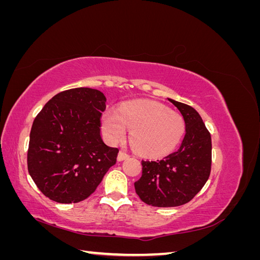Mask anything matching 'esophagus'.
<instances>
[{
  "instance_id": "34e87169",
  "label": "esophagus",
  "mask_w": 260,
  "mask_h": 260,
  "mask_svg": "<svg viewBox=\"0 0 260 260\" xmlns=\"http://www.w3.org/2000/svg\"><path fill=\"white\" fill-rule=\"evenodd\" d=\"M128 157H129V154H128V153H125L124 151H120L119 154H118L117 159L119 160V161H122V160H124V159H127Z\"/></svg>"
}]
</instances>
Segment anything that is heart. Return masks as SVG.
<instances>
[{"label":"heart","instance_id":"1","mask_svg":"<svg viewBox=\"0 0 260 260\" xmlns=\"http://www.w3.org/2000/svg\"><path fill=\"white\" fill-rule=\"evenodd\" d=\"M130 129L131 145L140 154L158 157L171 152L185 132V121L178 113L154 101L139 100L108 109L103 115V130L112 142L124 138Z\"/></svg>","mask_w":260,"mask_h":260}]
</instances>
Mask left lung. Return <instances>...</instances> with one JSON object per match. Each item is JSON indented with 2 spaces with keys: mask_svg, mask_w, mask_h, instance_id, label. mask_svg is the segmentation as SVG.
<instances>
[{
  "mask_svg": "<svg viewBox=\"0 0 260 260\" xmlns=\"http://www.w3.org/2000/svg\"><path fill=\"white\" fill-rule=\"evenodd\" d=\"M183 116L185 136L176 152L158 160H142L135 182L141 201L155 207L190 202L205 185L211 170V137L200 114L190 105L168 99Z\"/></svg>",
  "mask_w": 260,
  "mask_h": 260,
  "instance_id": "obj_1",
  "label": "left lung"
}]
</instances>
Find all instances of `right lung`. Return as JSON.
I'll return each instance as SVG.
<instances>
[{
	"label": "right lung",
	"instance_id": "1",
	"mask_svg": "<svg viewBox=\"0 0 260 260\" xmlns=\"http://www.w3.org/2000/svg\"><path fill=\"white\" fill-rule=\"evenodd\" d=\"M105 103L99 90L69 89L53 96L35 118L27 165L46 198L79 203L96 190L116 164L119 149L107 146L100 135Z\"/></svg>",
	"mask_w": 260,
	"mask_h": 260
}]
</instances>
